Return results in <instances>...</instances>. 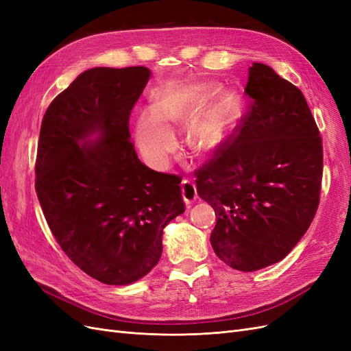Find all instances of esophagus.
<instances>
[{
	"instance_id": "34e87169",
	"label": "esophagus",
	"mask_w": 351,
	"mask_h": 351,
	"mask_svg": "<svg viewBox=\"0 0 351 351\" xmlns=\"http://www.w3.org/2000/svg\"><path fill=\"white\" fill-rule=\"evenodd\" d=\"M182 193H183V199L186 202V205H190L192 202H195L197 199L196 186L187 178H184L182 182Z\"/></svg>"
}]
</instances>
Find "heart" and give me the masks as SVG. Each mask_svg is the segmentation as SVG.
<instances>
[{
    "instance_id": "1",
    "label": "heart",
    "mask_w": 351,
    "mask_h": 351,
    "mask_svg": "<svg viewBox=\"0 0 351 351\" xmlns=\"http://www.w3.org/2000/svg\"><path fill=\"white\" fill-rule=\"evenodd\" d=\"M215 92V83L195 82L171 84L155 95L152 110L141 114L134 127L137 146L147 161L156 168L167 167L177 147L176 132L195 114L187 132L190 149L210 154L224 142L234 119L236 99L224 92L206 108Z\"/></svg>"
}]
</instances>
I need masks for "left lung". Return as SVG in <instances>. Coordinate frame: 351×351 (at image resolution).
Returning a JSON list of instances; mask_svg holds the SVG:
<instances>
[{"instance_id": "obj_1", "label": "left lung", "mask_w": 351, "mask_h": 351, "mask_svg": "<svg viewBox=\"0 0 351 351\" xmlns=\"http://www.w3.org/2000/svg\"><path fill=\"white\" fill-rule=\"evenodd\" d=\"M240 125L195 171L197 195L214 208L210 244L231 268L277 263L303 237L319 205L324 151L303 93L253 62Z\"/></svg>"}]
</instances>
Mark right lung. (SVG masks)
I'll return each instance as SVG.
<instances>
[{
  "instance_id": "add662e5",
  "label": "right lung",
  "mask_w": 351,
  "mask_h": 351,
  "mask_svg": "<svg viewBox=\"0 0 351 351\" xmlns=\"http://www.w3.org/2000/svg\"><path fill=\"white\" fill-rule=\"evenodd\" d=\"M149 69L95 67L49 104L35 189L62 252L92 278L132 284L162 253V231L184 212L182 178L147 168L130 141V112ZM99 132L100 139H86Z\"/></svg>"
}]
</instances>
